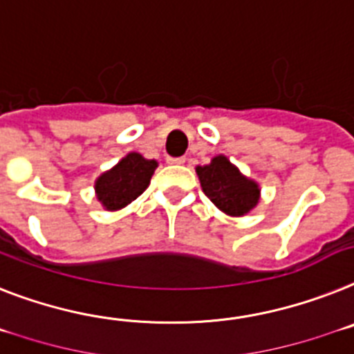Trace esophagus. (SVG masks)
<instances>
[{"mask_svg": "<svg viewBox=\"0 0 354 354\" xmlns=\"http://www.w3.org/2000/svg\"><path fill=\"white\" fill-rule=\"evenodd\" d=\"M167 163H171V165H183V163H185V158H183V156H178V158H172V156H169Z\"/></svg>", "mask_w": 354, "mask_h": 354, "instance_id": "1", "label": "esophagus"}]
</instances>
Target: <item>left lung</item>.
I'll return each instance as SVG.
<instances>
[{
    "mask_svg": "<svg viewBox=\"0 0 354 354\" xmlns=\"http://www.w3.org/2000/svg\"><path fill=\"white\" fill-rule=\"evenodd\" d=\"M196 174L205 196L227 216L241 218L259 203V183L245 176L225 154L214 156L207 165H198Z\"/></svg>",
    "mask_w": 354,
    "mask_h": 354,
    "instance_id": "1",
    "label": "left lung"
}]
</instances>
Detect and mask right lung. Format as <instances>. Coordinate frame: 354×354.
I'll use <instances>...</instances> for the list:
<instances>
[{
    "label": "right lung",
    "instance_id": "right-lung-1",
    "mask_svg": "<svg viewBox=\"0 0 354 354\" xmlns=\"http://www.w3.org/2000/svg\"><path fill=\"white\" fill-rule=\"evenodd\" d=\"M156 167V160L144 158L140 153H127L117 165L95 180L97 200L109 212L124 209L149 187Z\"/></svg>",
    "mask_w": 354,
    "mask_h": 354
}]
</instances>
